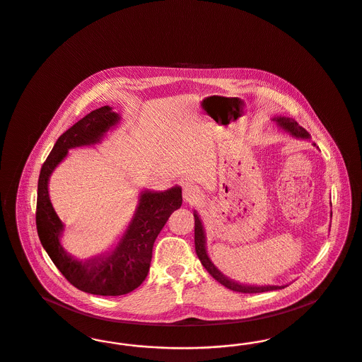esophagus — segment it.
<instances>
[{
	"label": "esophagus",
	"mask_w": 362,
	"mask_h": 362,
	"mask_svg": "<svg viewBox=\"0 0 362 362\" xmlns=\"http://www.w3.org/2000/svg\"><path fill=\"white\" fill-rule=\"evenodd\" d=\"M183 199L187 204H194L198 202L201 199V192L197 186H194L192 183H186L183 186Z\"/></svg>",
	"instance_id": "1"
}]
</instances>
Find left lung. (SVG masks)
<instances>
[{"label": "left lung", "instance_id": "1", "mask_svg": "<svg viewBox=\"0 0 362 362\" xmlns=\"http://www.w3.org/2000/svg\"><path fill=\"white\" fill-rule=\"evenodd\" d=\"M273 121L276 122V124L284 129L285 132L291 133L292 137L296 138H304V139H308L310 138V133L301 127L297 122L292 119V118H288V117H276L273 118ZM194 218H195V228H194V232H195V236H194V240H195V252L198 255V258L201 260L202 266L207 270V273L210 276H213L216 281H218L221 285H224L225 288L233 291V292L239 293H262V292H270V291H278V289H284L285 285L282 286H276V285H264V286H257V285H247V284H240V282H236L228 276H225L216 266L214 263L210 260L209 255H207L206 251V236H205V229H204V225L202 221L199 218V216L197 214V211H194Z\"/></svg>", "mask_w": 362, "mask_h": 362}]
</instances>
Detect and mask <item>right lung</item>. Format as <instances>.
<instances>
[{
    "instance_id": "right-lung-1",
    "label": "right lung",
    "mask_w": 362,
    "mask_h": 362,
    "mask_svg": "<svg viewBox=\"0 0 362 362\" xmlns=\"http://www.w3.org/2000/svg\"><path fill=\"white\" fill-rule=\"evenodd\" d=\"M119 121V114L104 105L74 123L57 139L37 180L36 229L43 248L73 286L99 296H122L137 289L148 276L156 238L173 211L182 206L179 186L165 191H142L136 213L112 251L78 260L64 250L59 240L64 224L49 197V179L69 149L99 144Z\"/></svg>"
}]
</instances>
